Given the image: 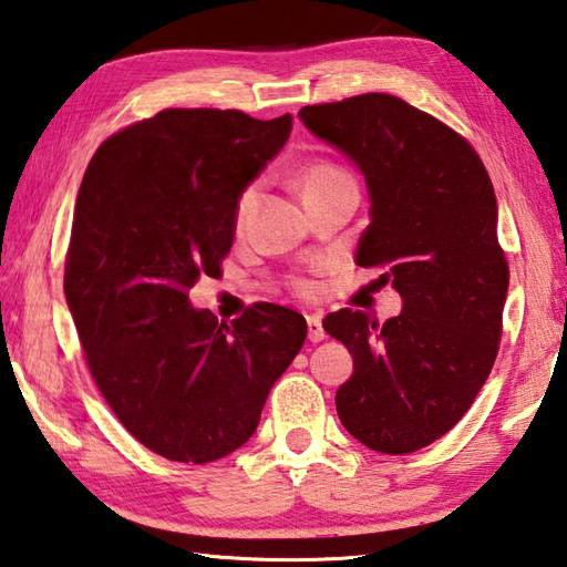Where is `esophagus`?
I'll use <instances>...</instances> for the list:
<instances>
[{"instance_id": "34e87169", "label": "esophagus", "mask_w": 567, "mask_h": 567, "mask_svg": "<svg viewBox=\"0 0 567 567\" xmlns=\"http://www.w3.org/2000/svg\"><path fill=\"white\" fill-rule=\"evenodd\" d=\"M307 329H310V342H322L327 337L322 327V315H310L307 317Z\"/></svg>"}]
</instances>
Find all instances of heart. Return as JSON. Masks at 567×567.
Instances as JSON below:
<instances>
[{"mask_svg":"<svg viewBox=\"0 0 567 567\" xmlns=\"http://www.w3.org/2000/svg\"><path fill=\"white\" fill-rule=\"evenodd\" d=\"M300 183H302L305 195H310V193H319L327 188H337V185L354 183V178H352V173H349L344 166H339V163L327 161V158H317V161L307 163V166L300 171ZM255 198H257L255 183H250L248 188H243V193L238 195V203H235V225H238V228L250 215ZM292 287H295V292H300V295L315 292V285L310 280H305V277L295 280Z\"/></svg>","mask_w":567,"mask_h":567,"instance_id":"obj_1","label":"heart"}]
</instances>
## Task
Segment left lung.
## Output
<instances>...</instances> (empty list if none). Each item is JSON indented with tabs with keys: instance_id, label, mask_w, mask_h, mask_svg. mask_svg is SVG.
<instances>
[{
	"instance_id": "8db88e82",
	"label": "left lung",
	"mask_w": 567,
	"mask_h": 567,
	"mask_svg": "<svg viewBox=\"0 0 567 567\" xmlns=\"http://www.w3.org/2000/svg\"><path fill=\"white\" fill-rule=\"evenodd\" d=\"M315 136L364 173L372 223L357 265L379 267L404 310L379 324L359 310L324 317L354 359L337 414L379 454H411L458 424L486 384L503 334L508 260L498 205L471 143L391 94L300 109Z\"/></svg>"
}]
</instances>
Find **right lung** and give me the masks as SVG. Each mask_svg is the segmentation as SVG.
I'll return each mask as SVG.
<instances>
[{
	"label": "right lung",
	"instance_id": "obj_1",
	"mask_svg": "<svg viewBox=\"0 0 567 567\" xmlns=\"http://www.w3.org/2000/svg\"><path fill=\"white\" fill-rule=\"evenodd\" d=\"M290 131V113L166 109L109 136L81 181L66 305L106 404L168 461L240 449L305 344V317L287 307L255 302L225 324L188 300L220 275L238 195Z\"/></svg>",
	"mask_w": 567,
	"mask_h": 567
}]
</instances>
